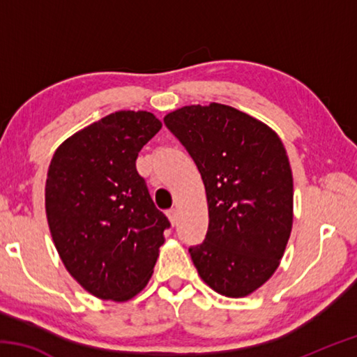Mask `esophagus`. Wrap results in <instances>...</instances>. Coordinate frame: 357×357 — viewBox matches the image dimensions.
Listing matches in <instances>:
<instances>
[{
    "label": "esophagus",
    "mask_w": 357,
    "mask_h": 357,
    "mask_svg": "<svg viewBox=\"0 0 357 357\" xmlns=\"http://www.w3.org/2000/svg\"><path fill=\"white\" fill-rule=\"evenodd\" d=\"M167 217H168V219H170L172 225H174V223H176V220H178V211L174 209V208L167 209Z\"/></svg>",
    "instance_id": "34e87169"
}]
</instances>
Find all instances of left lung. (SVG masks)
I'll return each mask as SVG.
<instances>
[{"mask_svg": "<svg viewBox=\"0 0 357 357\" xmlns=\"http://www.w3.org/2000/svg\"><path fill=\"white\" fill-rule=\"evenodd\" d=\"M168 130L195 162L206 189L209 225L189 247L202 279L244 298L274 274L293 225V176L280 138L236 108L189 105L168 113Z\"/></svg>", "mask_w": 357, "mask_h": 357, "instance_id": "obj_1", "label": "left lung"}]
</instances>
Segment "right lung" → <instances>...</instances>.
I'll return each instance as SVG.
<instances>
[{
    "label": "right lung",
    "mask_w": 357,
    "mask_h": 357,
    "mask_svg": "<svg viewBox=\"0 0 357 357\" xmlns=\"http://www.w3.org/2000/svg\"><path fill=\"white\" fill-rule=\"evenodd\" d=\"M160 128L153 113H112L68 138L48 167L53 243L69 274L96 298L128 301L153 274L170 220L135 160Z\"/></svg>",
    "instance_id": "right-lung-1"
}]
</instances>
